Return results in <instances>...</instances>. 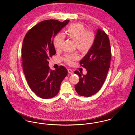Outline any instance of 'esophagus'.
Wrapping results in <instances>:
<instances>
[{"mask_svg":"<svg viewBox=\"0 0 135 135\" xmlns=\"http://www.w3.org/2000/svg\"><path fill=\"white\" fill-rule=\"evenodd\" d=\"M68 73L70 74H71V75H72V74H73V73H74V72L71 70V69H69L68 70Z\"/></svg>","mask_w":135,"mask_h":135,"instance_id":"obj_1","label":"esophagus"}]
</instances>
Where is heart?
<instances>
[{
	"label": "heart",
	"mask_w": 135,
	"mask_h": 135,
	"mask_svg": "<svg viewBox=\"0 0 135 135\" xmlns=\"http://www.w3.org/2000/svg\"><path fill=\"white\" fill-rule=\"evenodd\" d=\"M66 34L70 38L76 41L77 48L81 51L88 52L92 47L95 39V34L91 32H86L83 25L80 23L71 24L66 31ZM64 35L58 33L54 39V45L56 49H60L64 40ZM78 59L76 54H66L65 56L66 61L71 64Z\"/></svg>",
	"instance_id": "b5f03b06"
}]
</instances>
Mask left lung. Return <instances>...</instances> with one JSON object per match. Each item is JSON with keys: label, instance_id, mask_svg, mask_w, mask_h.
Segmentation results:
<instances>
[{"label": "left lung", "instance_id": "obj_1", "mask_svg": "<svg viewBox=\"0 0 135 135\" xmlns=\"http://www.w3.org/2000/svg\"><path fill=\"white\" fill-rule=\"evenodd\" d=\"M111 51L109 39L100 28L97 30L94 43L80 61V65L87 71L86 75L75 71L79 77L75 86L77 94L81 96H91L102 87L110 66Z\"/></svg>", "mask_w": 135, "mask_h": 135}]
</instances>
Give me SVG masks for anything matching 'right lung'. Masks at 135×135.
<instances>
[{
  "label": "right lung",
  "instance_id": "obj_1",
  "mask_svg": "<svg viewBox=\"0 0 135 135\" xmlns=\"http://www.w3.org/2000/svg\"><path fill=\"white\" fill-rule=\"evenodd\" d=\"M69 21H41L26 33L23 40L22 57L24 74L30 88L41 98L56 96L61 82L68 74V70L63 66L50 70L48 60L56 54L53 39Z\"/></svg>",
  "mask_w": 135,
  "mask_h": 135
}]
</instances>
